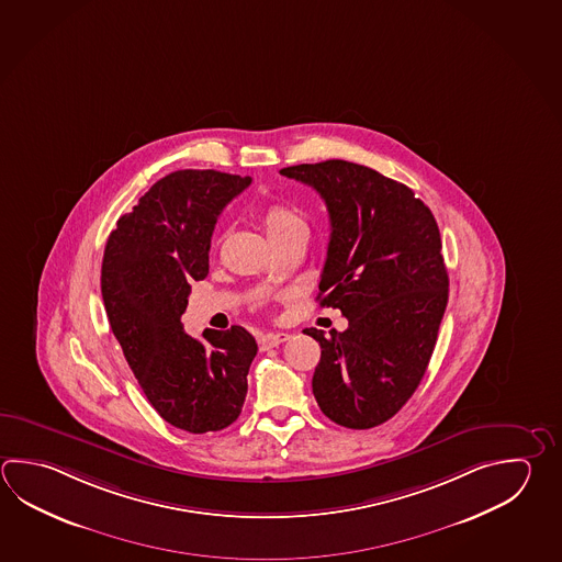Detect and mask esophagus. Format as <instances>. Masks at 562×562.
<instances>
[{"label": "esophagus", "instance_id": "obj_1", "mask_svg": "<svg viewBox=\"0 0 562 562\" xmlns=\"http://www.w3.org/2000/svg\"><path fill=\"white\" fill-rule=\"evenodd\" d=\"M290 338H292V334H288V331H270V334L260 336V346H262V350H270V348H278L280 344H284Z\"/></svg>", "mask_w": 562, "mask_h": 562}]
</instances>
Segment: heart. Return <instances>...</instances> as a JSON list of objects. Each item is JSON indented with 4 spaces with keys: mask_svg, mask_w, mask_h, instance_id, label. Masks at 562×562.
<instances>
[{
    "mask_svg": "<svg viewBox=\"0 0 562 562\" xmlns=\"http://www.w3.org/2000/svg\"><path fill=\"white\" fill-rule=\"evenodd\" d=\"M260 223L272 243L282 240L288 234L296 231H307L306 221L300 212L290 209L286 204H268L260 212Z\"/></svg>",
    "mask_w": 562,
    "mask_h": 562,
    "instance_id": "b5f03b06",
    "label": "heart"
}]
</instances>
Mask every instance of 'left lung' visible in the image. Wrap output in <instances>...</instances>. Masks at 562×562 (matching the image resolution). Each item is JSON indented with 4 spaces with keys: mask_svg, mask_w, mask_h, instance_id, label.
<instances>
[{
    "mask_svg": "<svg viewBox=\"0 0 562 562\" xmlns=\"http://www.w3.org/2000/svg\"><path fill=\"white\" fill-rule=\"evenodd\" d=\"M280 175L312 187L328 206L319 306L348 318V329H331L328 338L304 329L322 348L314 397L341 427L385 424L422 382L449 297L434 214L409 187L348 160Z\"/></svg>",
    "mask_w": 562,
    "mask_h": 562,
    "instance_id": "8db88e82",
    "label": "left lung"
}]
</instances>
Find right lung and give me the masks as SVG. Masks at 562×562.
<instances>
[{
    "instance_id": "add662e5",
    "label": "right lung",
    "mask_w": 562,
    "mask_h": 562,
    "mask_svg": "<svg viewBox=\"0 0 562 562\" xmlns=\"http://www.w3.org/2000/svg\"><path fill=\"white\" fill-rule=\"evenodd\" d=\"M252 182L221 170H175L157 180L109 234L101 294L128 368L157 414L189 434L221 431L243 412L256 339L243 326L189 336L194 280L209 274L221 212Z\"/></svg>"
}]
</instances>
